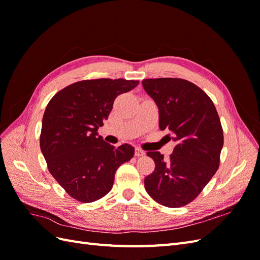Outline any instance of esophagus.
Listing matches in <instances>:
<instances>
[{
	"label": "esophagus",
	"instance_id": "obj_1",
	"mask_svg": "<svg viewBox=\"0 0 260 260\" xmlns=\"http://www.w3.org/2000/svg\"><path fill=\"white\" fill-rule=\"evenodd\" d=\"M144 155H145V152L143 151L142 148H140V147L136 148V156L140 157V156H144Z\"/></svg>",
	"mask_w": 260,
	"mask_h": 260
}]
</instances>
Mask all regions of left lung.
Masks as SVG:
<instances>
[{"label":"left lung","instance_id":"left-lung-1","mask_svg":"<svg viewBox=\"0 0 260 260\" xmlns=\"http://www.w3.org/2000/svg\"><path fill=\"white\" fill-rule=\"evenodd\" d=\"M159 111V128L177 145L168 159L147 152L155 170L144 179L145 190L160 205L182 207L198 198L219 168L223 131L216 107L194 83L179 78L142 81Z\"/></svg>","mask_w":260,"mask_h":260}]
</instances>
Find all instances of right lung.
Instances as JSON below:
<instances>
[{"mask_svg": "<svg viewBox=\"0 0 260 260\" xmlns=\"http://www.w3.org/2000/svg\"><path fill=\"white\" fill-rule=\"evenodd\" d=\"M139 81L94 79L75 82L49 102L42 119L40 147L49 171L81 203H92L112 190L115 174L135 148L106 143L98 129L112 112L115 99Z\"/></svg>", "mask_w": 260, "mask_h": 260, "instance_id": "1", "label": "right lung"}]
</instances>
